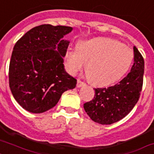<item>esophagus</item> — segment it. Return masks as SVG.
<instances>
[{
	"label": "esophagus",
	"instance_id": "esophagus-1",
	"mask_svg": "<svg viewBox=\"0 0 154 154\" xmlns=\"http://www.w3.org/2000/svg\"><path fill=\"white\" fill-rule=\"evenodd\" d=\"M85 83L83 82H82L81 80H77V88H80V87L85 86Z\"/></svg>",
	"mask_w": 154,
	"mask_h": 154
}]
</instances>
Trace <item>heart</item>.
<instances>
[{
	"mask_svg": "<svg viewBox=\"0 0 154 154\" xmlns=\"http://www.w3.org/2000/svg\"><path fill=\"white\" fill-rule=\"evenodd\" d=\"M65 60L71 74H76L86 65L85 73L89 82L103 86L117 82L126 73L134 53L118 41L96 37L79 42L77 49H69Z\"/></svg>",
	"mask_w": 154,
	"mask_h": 154,
	"instance_id": "heart-1",
	"label": "heart"
}]
</instances>
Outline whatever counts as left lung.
I'll return each instance as SVG.
<instances>
[{"mask_svg":"<svg viewBox=\"0 0 154 154\" xmlns=\"http://www.w3.org/2000/svg\"><path fill=\"white\" fill-rule=\"evenodd\" d=\"M134 52V63L126 77L112 86L94 89V99L84 104L85 111L94 122L101 125L115 123L124 118L138 101L145 62L135 46Z\"/></svg>","mask_w":154,"mask_h":154,"instance_id":"left-lung-1","label":"left lung"}]
</instances>
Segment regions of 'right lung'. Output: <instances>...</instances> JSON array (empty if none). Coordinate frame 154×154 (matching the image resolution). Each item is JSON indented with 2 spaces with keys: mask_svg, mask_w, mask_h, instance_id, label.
<instances>
[{
  "mask_svg": "<svg viewBox=\"0 0 154 154\" xmlns=\"http://www.w3.org/2000/svg\"><path fill=\"white\" fill-rule=\"evenodd\" d=\"M72 27L42 25L32 28L13 47L8 70L9 87L19 105L41 113L57 105L62 94L74 89L77 80L65 72L64 59Z\"/></svg>",
  "mask_w": 154,
  "mask_h": 154,
  "instance_id": "add662e5",
  "label": "right lung"
}]
</instances>
